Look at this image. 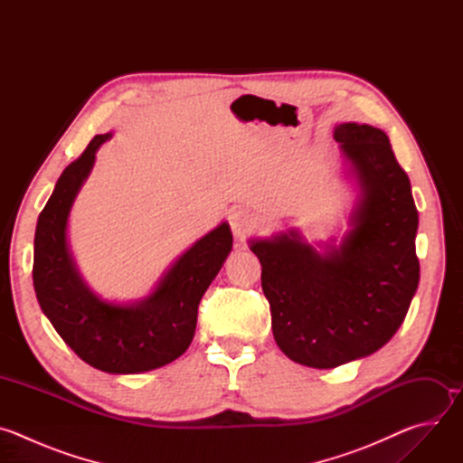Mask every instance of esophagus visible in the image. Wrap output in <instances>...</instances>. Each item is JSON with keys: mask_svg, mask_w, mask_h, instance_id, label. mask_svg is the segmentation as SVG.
<instances>
[{"mask_svg": "<svg viewBox=\"0 0 463 463\" xmlns=\"http://www.w3.org/2000/svg\"><path fill=\"white\" fill-rule=\"evenodd\" d=\"M229 223L236 238H245L256 229V216L247 209H232L229 213Z\"/></svg>", "mask_w": 463, "mask_h": 463, "instance_id": "esophagus-1", "label": "esophagus"}]
</instances>
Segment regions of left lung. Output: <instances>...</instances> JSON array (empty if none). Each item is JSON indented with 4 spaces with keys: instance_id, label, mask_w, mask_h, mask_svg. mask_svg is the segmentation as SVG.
<instances>
[{
    "instance_id": "obj_1",
    "label": "left lung",
    "mask_w": 463,
    "mask_h": 463,
    "mask_svg": "<svg viewBox=\"0 0 463 463\" xmlns=\"http://www.w3.org/2000/svg\"><path fill=\"white\" fill-rule=\"evenodd\" d=\"M361 186L350 231L320 252L297 231L252 240L279 348L295 363L335 368L384 346L403 324L420 282L418 211L386 134L335 126Z\"/></svg>"
}]
</instances>
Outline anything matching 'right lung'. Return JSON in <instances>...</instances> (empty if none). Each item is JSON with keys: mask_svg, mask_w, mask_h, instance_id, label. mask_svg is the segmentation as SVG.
<instances>
[{"mask_svg": "<svg viewBox=\"0 0 463 463\" xmlns=\"http://www.w3.org/2000/svg\"><path fill=\"white\" fill-rule=\"evenodd\" d=\"M111 134L95 136L61 172L34 234L33 282L42 311L82 361L108 373H139L165 366L190 346L197 306L232 249L229 223L197 240L134 304L97 297L82 280L68 245V220L95 154Z\"/></svg>", "mask_w": 463, "mask_h": 463, "instance_id": "add662e5", "label": "right lung"}]
</instances>
